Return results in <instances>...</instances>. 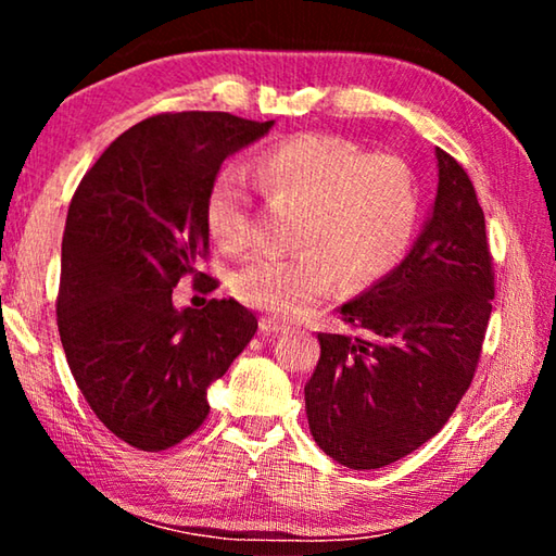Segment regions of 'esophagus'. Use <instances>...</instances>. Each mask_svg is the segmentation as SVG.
<instances>
[{"label": "esophagus", "instance_id": "1", "mask_svg": "<svg viewBox=\"0 0 556 556\" xmlns=\"http://www.w3.org/2000/svg\"><path fill=\"white\" fill-rule=\"evenodd\" d=\"M260 331L265 336H277V333L289 331V326L285 321H277V318H262Z\"/></svg>", "mask_w": 556, "mask_h": 556}]
</instances>
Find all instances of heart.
<instances>
[{
  "instance_id": "b5f03b06",
  "label": "heart",
  "mask_w": 556,
  "mask_h": 556,
  "mask_svg": "<svg viewBox=\"0 0 556 556\" xmlns=\"http://www.w3.org/2000/svg\"><path fill=\"white\" fill-rule=\"evenodd\" d=\"M250 172L271 199L299 205L301 250L250 260L232 281L242 304L296 316L331 294L341 277L348 289H363L397 267L419 213L417 178L404 159L365 154L343 137L296 135L262 152ZM205 225L232 255L255 244L252 193L240 168L213 176Z\"/></svg>"
}]
</instances>
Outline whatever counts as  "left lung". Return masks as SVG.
<instances>
[{"label":"left lung","mask_w":556,"mask_h":556,"mask_svg":"<svg viewBox=\"0 0 556 556\" xmlns=\"http://www.w3.org/2000/svg\"><path fill=\"white\" fill-rule=\"evenodd\" d=\"M437 199L407 257L341 306L361 336L318 333L308 429L353 470L390 466L439 434L481 357L495 296L483 208L454 156L437 149Z\"/></svg>","instance_id":"obj_1"}]
</instances>
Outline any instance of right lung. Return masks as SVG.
Here are the masks:
<instances>
[{"instance_id": "add662e5", "label": "right lung", "mask_w": 556, "mask_h": 556, "mask_svg": "<svg viewBox=\"0 0 556 556\" xmlns=\"http://www.w3.org/2000/svg\"><path fill=\"white\" fill-rule=\"evenodd\" d=\"M275 125L166 112L119 135L75 191L61 248L59 333L83 397L112 434L164 451L208 417V388L257 331L235 299L176 308L208 252L205 193L223 162ZM208 277L201 289L213 291Z\"/></svg>"}]
</instances>
